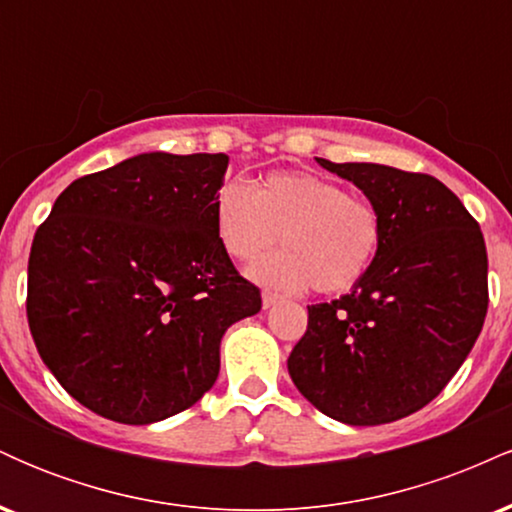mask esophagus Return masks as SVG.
<instances>
[{"label": "esophagus", "mask_w": 512, "mask_h": 512, "mask_svg": "<svg viewBox=\"0 0 512 512\" xmlns=\"http://www.w3.org/2000/svg\"><path fill=\"white\" fill-rule=\"evenodd\" d=\"M279 301H281L279 293H272V291H264L262 293V305H264V308H272V305L279 303Z\"/></svg>", "instance_id": "obj_1"}]
</instances>
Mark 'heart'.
<instances>
[{
	"instance_id": "b5f03b06",
	"label": "heart",
	"mask_w": 512,
	"mask_h": 512,
	"mask_svg": "<svg viewBox=\"0 0 512 512\" xmlns=\"http://www.w3.org/2000/svg\"><path fill=\"white\" fill-rule=\"evenodd\" d=\"M221 248L252 262L279 238L284 250L250 269L274 289L344 293L366 276L383 245L385 223L368 197L346 195L339 182L298 170H276L255 187L221 182L214 195Z\"/></svg>"
}]
</instances>
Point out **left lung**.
Returning a JSON list of instances; mask_svg holds the SVG:
<instances>
[{
	"label": "left lung",
	"instance_id": "1",
	"mask_svg": "<svg viewBox=\"0 0 512 512\" xmlns=\"http://www.w3.org/2000/svg\"><path fill=\"white\" fill-rule=\"evenodd\" d=\"M317 161L363 190L385 236L351 293L308 305L289 373L322 414L349 426L390 424L436 399L477 342L489 308L484 236L433 175Z\"/></svg>",
	"mask_w": 512,
	"mask_h": 512
}]
</instances>
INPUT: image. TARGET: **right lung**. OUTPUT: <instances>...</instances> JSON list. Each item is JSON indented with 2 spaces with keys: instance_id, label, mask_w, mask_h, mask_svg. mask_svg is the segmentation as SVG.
Instances as JSON below:
<instances>
[{
  "instance_id": "right-lung-1",
  "label": "right lung",
  "mask_w": 512,
  "mask_h": 512,
  "mask_svg": "<svg viewBox=\"0 0 512 512\" xmlns=\"http://www.w3.org/2000/svg\"><path fill=\"white\" fill-rule=\"evenodd\" d=\"M226 154H139L74 180L35 231L26 315L64 390L117 424L190 409L221 337L260 313L214 228Z\"/></svg>"
}]
</instances>
